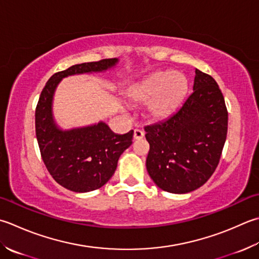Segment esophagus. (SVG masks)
I'll return each mask as SVG.
<instances>
[{"instance_id": "34e87169", "label": "esophagus", "mask_w": 259, "mask_h": 259, "mask_svg": "<svg viewBox=\"0 0 259 259\" xmlns=\"http://www.w3.org/2000/svg\"><path fill=\"white\" fill-rule=\"evenodd\" d=\"M144 137H145V133H144L143 130L135 129V131H134V139L139 140V139H143Z\"/></svg>"}]
</instances>
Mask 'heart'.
Returning a JSON list of instances; mask_svg holds the SVG:
<instances>
[{"mask_svg":"<svg viewBox=\"0 0 259 259\" xmlns=\"http://www.w3.org/2000/svg\"><path fill=\"white\" fill-rule=\"evenodd\" d=\"M189 89L186 76L181 72H158L145 79L133 93L139 103L149 102L154 119H165L179 108Z\"/></svg>","mask_w":259,"mask_h":259,"instance_id":"b5f03b06","label":"heart"}]
</instances>
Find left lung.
<instances>
[{
    "mask_svg": "<svg viewBox=\"0 0 259 259\" xmlns=\"http://www.w3.org/2000/svg\"><path fill=\"white\" fill-rule=\"evenodd\" d=\"M151 180L169 193L199 189L219 164L228 131V111L219 85L195 69L193 92L168 118L145 125Z\"/></svg>",
    "mask_w": 259,
    "mask_h": 259,
    "instance_id": "8db88e82",
    "label": "left lung"
}]
</instances>
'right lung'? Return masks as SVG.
<instances>
[{
	"instance_id": "obj_1",
	"label": "right lung",
	"mask_w": 259,
	"mask_h": 259,
	"mask_svg": "<svg viewBox=\"0 0 259 259\" xmlns=\"http://www.w3.org/2000/svg\"><path fill=\"white\" fill-rule=\"evenodd\" d=\"M116 63V58H109L74 65L54 74L40 94L34 115L41 158L53 179L73 192L98 190L112 177L119 157L133 144L134 130L115 135L104 122L67 131L58 129L52 114L55 89L66 76L102 72Z\"/></svg>"
}]
</instances>
